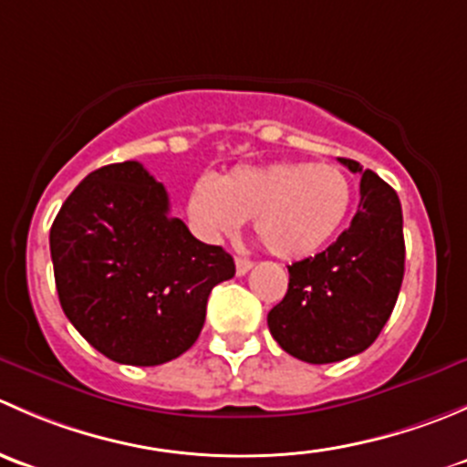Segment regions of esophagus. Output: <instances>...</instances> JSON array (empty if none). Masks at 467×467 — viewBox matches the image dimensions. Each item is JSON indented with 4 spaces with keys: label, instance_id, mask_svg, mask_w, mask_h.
Wrapping results in <instances>:
<instances>
[{
    "label": "esophagus",
    "instance_id": "34e87169",
    "mask_svg": "<svg viewBox=\"0 0 467 467\" xmlns=\"http://www.w3.org/2000/svg\"><path fill=\"white\" fill-rule=\"evenodd\" d=\"M234 266H237V275H246L251 271L253 262L246 260V257H234Z\"/></svg>",
    "mask_w": 467,
    "mask_h": 467
}]
</instances>
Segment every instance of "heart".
<instances>
[{"mask_svg":"<svg viewBox=\"0 0 467 467\" xmlns=\"http://www.w3.org/2000/svg\"><path fill=\"white\" fill-rule=\"evenodd\" d=\"M352 181L329 162H286L237 167L219 181L199 178L187 212L207 239L234 234L253 216V230L280 260H303L323 248L346 221Z\"/></svg>","mask_w":467,"mask_h":467,"instance_id":"obj_1","label":"heart"}]
</instances>
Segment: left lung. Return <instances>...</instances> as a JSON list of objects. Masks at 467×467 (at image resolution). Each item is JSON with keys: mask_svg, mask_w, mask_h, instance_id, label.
Wrapping results in <instances>:
<instances>
[{"mask_svg": "<svg viewBox=\"0 0 467 467\" xmlns=\"http://www.w3.org/2000/svg\"><path fill=\"white\" fill-rule=\"evenodd\" d=\"M338 162L361 173L359 210L332 246L291 264L289 289L266 318L282 350L307 364L364 352L389 321L404 277L398 194L355 160Z\"/></svg>", "mask_w": 467, "mask_h": 467, "instance_id": "obj_1", "label": "left lung"}]
</instances>
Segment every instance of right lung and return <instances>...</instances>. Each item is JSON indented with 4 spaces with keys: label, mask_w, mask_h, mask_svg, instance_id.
<instances>
[{
    "label": "right lung",
    "mask_w": 467,
    "mask_h": 467,
    "mask_svg": "<svg viewBox=\"0 0 467 467\" xmlns=\"http://www.w3.org/2000/svg\"><path fill=\"white\" fill-rule=\"evenodd\" d=\"M60 307L117 364L160 366L190 350L207 296L234 275L221 246H207L169 214V196L135 160L83 178L49 233Z\"/></svg>",
    "instance_id": "1"
}]
</instances>
